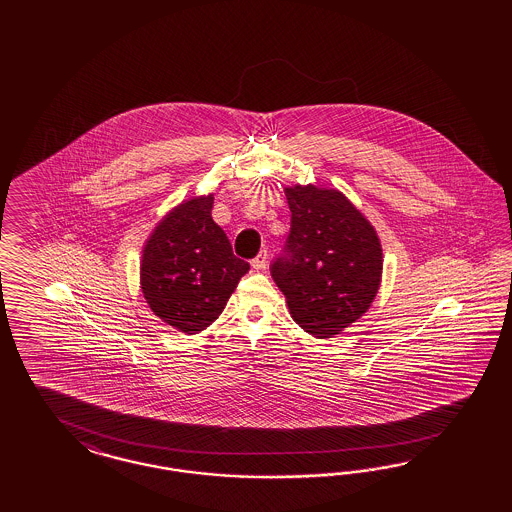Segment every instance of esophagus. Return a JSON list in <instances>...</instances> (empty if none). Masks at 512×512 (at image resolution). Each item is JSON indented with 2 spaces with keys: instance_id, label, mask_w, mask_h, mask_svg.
Segmentation results:
<instances>
[{
  "instance_id": "34e87169",
  "label": "esophagus",
  "mask_w": 512,
  "mask_h": 512,
  "mask_svg": "<svg viewBox=\"0 0 512 512\" xmlns=\"http://www.w3.org/2000/svg\"><path fill=\"white\" fill-rule=\"evenodd\" d=\"M266 264H268V251L263 249L253 261H251V266L255 268V270H264L266 268Z\"/></svg>"
}]
</instances>
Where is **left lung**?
<instances>
[{"instance_id":"1","label":"left lung","mask_w":512,"mask_h":512,"mask_svg":"<svg viewBox=\"0 0 512 512\" xmlns=\"http://www.w3.org/2000/svg\"><path fill=\"white\" fill-rule=\"evenodd\" d=\"M291 210L289 257L272 278L296 325L315 338H334L370 310L383 278L379 234L340 189L283 187Z\"/></svg>"}]
</instances>
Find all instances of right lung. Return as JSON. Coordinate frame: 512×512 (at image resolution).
Returning a JSON list of instances; mask_svg holds the SVG:
<instances>
[{
  "mask_svg": "<svg viewBox=\"0 0 512 512\" xmlns=\"http://www.w3.org/2000/svg\"><path fill=\"white\" fill-rule=\"evenodd\" d=\"M214 195L189 197L155 223L140 255V291L155 317L184 334L212 325L249 264L212 219Z\"/></svg>",
  "mask_w": 512,
  "mask_h": 512,
  "instance_id": "obj_1",
  "label": "right lung"
}]
</instances>
